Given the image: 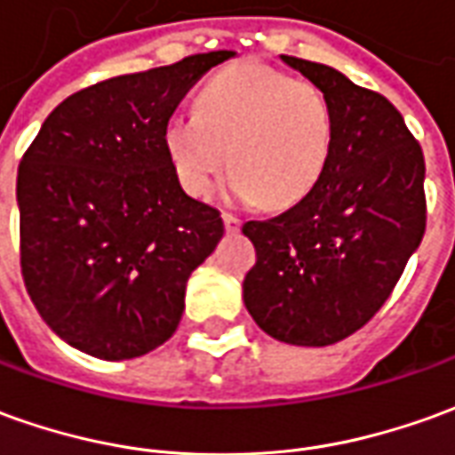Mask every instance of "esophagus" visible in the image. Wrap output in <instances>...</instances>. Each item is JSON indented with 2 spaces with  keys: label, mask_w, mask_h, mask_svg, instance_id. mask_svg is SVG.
Here are the masks:
<instances>
[{
  "label": "esophagus",
  "mask_w": 455,
  "mask_h": 455,
  "mask_svg": "<svg viewBox=\"0 0 455 455\" xmlns=\"http://www.w3.org/2000/svg\"><path fill=\"white\" fill-rule=\"evenodd\" d=\"M222 222H225L228 233H237L240 230V218L233 215V212H222Z\"/></svg>",
  "instance_id": "34e87169"
}]
</instances>
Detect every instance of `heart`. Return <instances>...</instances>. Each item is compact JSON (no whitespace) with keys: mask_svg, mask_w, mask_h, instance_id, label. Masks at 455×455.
<instances>
[{"mask_svg":"<svg viewBox=\"0 0 455 455\" xmlns=\"http://www.w3.org/2000/svg\"><path fill=\"white\" fill-rule=\"evenodd\" d=\"M197 114H175L163 131L178 183L208 197L228 165V193L243 203L290 208L312 193L331 156V111L307 78L265 64H237L203 84Z\"/></svg>","mask_w":455,"mask_h":455,"instance_id":"heart-1","label":"heart"}]
</instances>
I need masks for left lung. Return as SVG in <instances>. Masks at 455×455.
Masks as SVG:
<instances>
[{
  "mask_svg": "<svg viewBox=\"0 0 455 455\" xmlns=\"http://www.w3.org/2000/svg\"><path fill=\"white\" fill-rule=\"evenodd\" d=\"M282 61L324 93L331 156L294 208L250 220L258 262L243 282L247 312L297 347L347 339L377 315L426 230V163L403 116L331 66Z\"/></svg>",
  "mask_w": 455,
  "mask_h": 455,
  "instance_id": "8db88e82",
  "label": "left lung"
}]
</instances>
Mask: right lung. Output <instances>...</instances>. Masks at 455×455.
<instances>
[{"mask_svg":"<svg viewBox=\"0 0 455 455\" xmlns=\"http://www.w3.org/2000/svg\"><path fill=\"white\" fill-rule=\"evenodd\" d=\"M230 56L193 54L71 93L19 163L21 277L44 322L81 352L136 359L180 324L188 277L225 225L180 188L163 131Z\"/></svg>","mask_w":455,"mask_h":455,"instance_id":"right-lung-1","label":"right lung"}]
</instances>
